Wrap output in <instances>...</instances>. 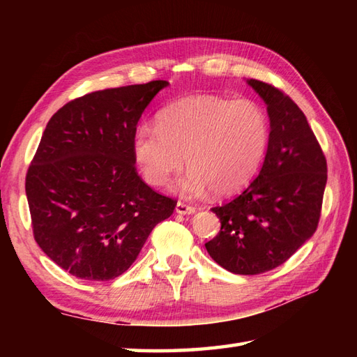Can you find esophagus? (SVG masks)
<instances>
[{
	"mask_svg": "<svg viewBox=\"0 0 357 357\" xmlns=\"http://www.w3.org/2000/svg\"><path fill=\"white\" fill-rule=\"evenodd\" d=\"M174 211L179 215H193L196 208L192 206H187V204H184V202H178L176 207H174Z\"/></svg>",
	"mask_w": 357,
	"mask_h": 357,
	"instance_id": "1",
	"label": "esophagus"
}]
</instances>
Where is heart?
<instances>
[{
    "label": "heart",
    "instance_id": "1",
    "mask_svg": "<svg viewBox=\"0 0 357 357\" xmlns=\"http://www.w3.org/2000/svg\"><path fill=\"white\" fill-rule=\"evenodd\" d=\"M270 141L265 112L250 100L195 95L167 107L155 124H139L132 139L144 179L164 185L188 170L173 190L198 198L211 190L227 196L245 187L259 170Z\"/></svg>",
    "mask_w": 357,
    "mask_h": 357
}]
</instances>
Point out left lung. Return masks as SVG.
<instances>
[{
    "label": "left lung",
    "mask_w": 357,
    "mask_h": 357,
    "mask_svg": "<svg viewBox=\"0 0 357 357\" xmlns=\"http://www.w3.org/2000/svg\"><path fill=\"white\" fill-rule=\"evenodd\" d=\"M247 84L267 105V153L244 192L211 208L221 231L206 244L211 259L234 275H259L298 252L316 231L327 184V161L302 110L276 87Z\"/></svg>",
    "instance_id": "obj_1"
}]
</instances>
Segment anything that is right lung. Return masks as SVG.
<instances>
[{"label": "right lung", "instance_id": "obj_1", "mask_svg": "<svg viewBox=\"0 0 357 357\" xmlns=\"http://www.w3.org/2000/svg\"><path fill=\"white\" fill-rule=\"evenodd\" d=\"M151 81L105 89L67 102L45 126L26 176L33 236L72 276L110 280L135 262L176 202L136 173L133 133L151 100Z\"/></svg>", "mask_w": 357, "mask_h": 357}]
</instances>
